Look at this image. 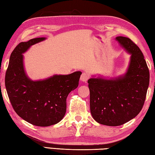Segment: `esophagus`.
<instances>
[{"label":"esophagus","mask_w":155,"mask_h":155,"mask_svg":"<svg viewBox=\"0 0 155 155\" xmlns=\"http://www.w3.org/2000/svg\"><path fill=\"white\" fill-rule=\"evenodd\" d=\"M89 77H89L87 73L83 72L82 74H81V76L80 79H81V81H83V82H86V81H87L89 79Z\"/></svg>","instance_id":"esophagus-1"}]
</instances>
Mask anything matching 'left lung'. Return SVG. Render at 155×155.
Listing matches in <instances>:
<instances>
[{
  "label": "left lung",
  "instance_id": "1",
  "mask_svg": "<svg viewBox=\"0 0 155 155\" xmlns=\"http://www.w3.org/2000/svg\"><path fill=\"white\" fill-rule=\"evenodd\" d=\"M130 54L127 72L107 79L103 77L88 80L90 111L99 124L116 127L135 117L145 102L150 73L140 48L126 37L115 38Z\"/></svg>",
  "mask_w": 155,
  "mask_h": 155
}]
</instances>
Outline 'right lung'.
<instances>
[{
	"label": "right lung",
	"instance_id": "right-lung-1",
	"mask_svg": "<svg viewBox=\"0 0 155 155\" xmlns=\"http://www.w3.org/2000/svg\"><path fill=\"white\" fill-rule=\"evenodd\" d=\"M44 40L34 38L18 44L12 52L5 74V87L14 111L25 121L38 127H48L63 119L67 97L78 87L82 74L77 71L44 80L30 79L25 71L22 54Z\"/></svg>",
	"mask_w": 155,
	"mask_h": 155
}]
</instances>
